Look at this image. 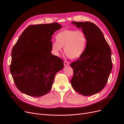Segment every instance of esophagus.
<instances>
[{
	"label": "esophagus",
	"mask_w": 124,
	"mask_h": 124,
	"mask_svg": "<svg viewBox=\"0 0 124 124\" xmlns=\"http://www.w3.org/2000/svg\"><path fill=\"white\" fill-rule=\"evenodd\" d=\"M64 65L65 66H68L70 65V62H68V61H64Z\"/></svg>",
	"instance_id": "esophagus-1"
}]
</instances>
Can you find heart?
I'll return each mask as SVG.
<instances>
[{
    "label": "heart",
    "instance_id": "b5f03b06",
    "mask_svg": "<svg viewBox=\"0 0 124 124\" xmlns=\"http://www.w3.org/2000/svg\"><path fill=\"white\" fill-rule=\"evenodd\" d=\"M56 40L52 44L54 54L58 56L64 47L65 54L71 59H79L83 55L87 41L83 31L73 30L60 31L56 36Z\"/></svg>",
    "mask_w": 124,
    "mask_h": 124
}]
</instances>
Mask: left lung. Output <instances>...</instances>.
<instances>
[{
	"mask_svg": "<svg viewBox=\"0 0 124 124\" xmlns=\"http://www.w3.org/2000/svg\"><path fill=\"white\" fill-rule=\"evenodd\" d=\"M71 23L82 29L87 40L83 55L70 64L74 70L71 86L83 95L98 93L106 85L112 70L111 49L102 31L93 23L72 21Z\"/></svg>",
	"mask_w": 124,
	"mask_h": 124,
	"instance_id": "left-lung-1",
	"label": "left lung"
}]
</instances>
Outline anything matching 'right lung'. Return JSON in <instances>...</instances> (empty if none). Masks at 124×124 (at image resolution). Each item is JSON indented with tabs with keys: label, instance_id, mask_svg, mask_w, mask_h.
<instances>
[{
	"label": "right lung",
	"instance_id": "add662e5",
	"mask_svg": "<svg viewBox=\"0 0 124 124\" xmlns=\"http://www.w3.org/2000/svg\"><path fill=\"white\" fill-rule=\"evenodd\" d=\"M58 23L31 25L22 32L12 51L10 71L21 93L34 97L48 93L54 76L64 67L63 61L51 53Z\"/></svg>",
	"mask_w": 124,
	"mask_h": 124
}]
</instances>
